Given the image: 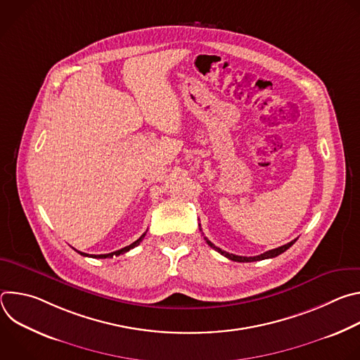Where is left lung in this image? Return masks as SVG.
<instances>
[{
    "mask_svg": "<svg viewBox=\"0 0 360 360\" xmlns=\"http://www.w3.org/2000/svg\"><path fill=\"white\" fill-rule=\"evenodd\" d=\"M200 226V225H199ZM200 229V228H199ZM205 240H207V243L211 246V248H214L215 250H218L221 255H224V256H226L228 259H231V261H235V262H255V261H262V259H269V258H275V256H278V255H281V253H283L285 250H288L295 242H296V239H293V240H290L289 243H286V245H283V246H279V248H275V249H271V250H268V252H265V253H261V255H258V256H238V255H233V253H228V252H225V250H222L221 248H218V246H215L210 239H207L205 238Z\"/></svg>",
    "mask_w": 360,
    "mask_h": 360,
    "instance_id": "left-lung-1",
    "label": "left lung"
}]
</instances>
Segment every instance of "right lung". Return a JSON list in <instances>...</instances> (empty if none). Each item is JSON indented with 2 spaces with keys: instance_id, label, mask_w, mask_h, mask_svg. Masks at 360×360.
<instances>
[{
  "instance_id": "1",
  "label": "right lung",
  "mask_w": 360,
  "mask_h": 360,
  "mask_svg": "<svg viewBox=\"0 0 360 360\" xmlns=\"http://www.w3.org/2000/svg\"><path fill=\"white\" fill-rule=\"evenodd\" d=\"M146 233V232H145ZM145 233L139 238V239H136L135 242H132L131 245H128V246H125V248H122V249H120V250H115V252H111V253H104V255H88V253H84V252H79V250H77L79 255H82V256H89V258H98V259H105V258H112V256H120L121 253H125V252H128L129 249H132V248H135V246H138L139 243H141V240L143 239V236H145Z\"/></svg>"
}]
</instances>
